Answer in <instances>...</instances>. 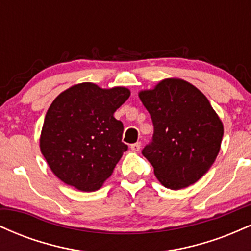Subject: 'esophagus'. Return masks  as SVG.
I'll list each match as a JSON object with an SVG mask.
<instances>
[{"instance_id":"34e87169","label":"esophagus","mask_w":251,"mask_h":251,"mask_svg":"<svg viewBox=\"0 0 251 251\" xmlns=\"http://www.w3.org/2000/svg\"><path fill=\"white\" fill-rule=\"evenodd\" d=\"M140 148H142V143H140V142H137V143L132 144V145H131V150H132V151H134V152L139 151Z\"/></svg>"}]
</instances>
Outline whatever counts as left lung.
Listing matches in <instances>:
<instances>
[{
  "label": "left lung",
  "mask_w": 251,
  "mask_h": 251,
  "mask_svg": "<svg viewBox=\"0 0 251 251\" xmlns=\"http://www.w3.org/2000/svg\"><path fill=\"white\" fill-rule=\"evenodd\" d=\"M153 124L142 153L165 188L179 190L203 177L220 152L223 125L209 100L191 83L166 79L139 93Z\"/></svg>",
  "instance_id": "obj_1"
}]
</instances>
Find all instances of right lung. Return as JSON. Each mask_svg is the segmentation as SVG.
Wrapping results in <instances>:
<instances>
[{
  "label": "right lung",
  "instance_id": "add662e5",
  "mask_svg": "<svg viewBox=\"0 0 251 251\" xmlns=\"http://www.w3.org/2000/svg\"><path fill=\"white\" fill-rule=\"evenodd\" d=\"M129 97L125 87L91 82L66 89L46 113L40 149L54 175L81 191H96L112 175L128 146L114 112Z\"/></svg>",
  "mask_w": 251,
  "mask_h": 251
}]
</instances>
